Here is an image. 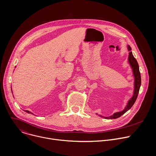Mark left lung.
<instances>
[{"label": "left lung", "instance_id": "obj_1", "mask_svg": "<svg viewBox=\"0 0 156 156\" xmlns=\"http://www.w3.org/2000/svg\"><path fill=\"white\" fill-rule=\"evenodd\" d=\"M128 50L129 51V56H128V62L130 64V66H131V69L133 70V76L135 77V83H134V93H133V97L128 101V102L124 108L123 110L121 111V112H116L114 114L112 115L109 116V117H104L102 115H99L101 117L105 119H117L120 117H121L123 114H124L125 112H126L127 111L131 108V107L133 105V104H135L138 93L140 91V88L141 86V74L140 72V69H139V65L137 62V60L136 58L133 56L132 52H131V47L128 45ZM98 115V114H97Z\"/></svg>", "mask_w": 156, "mask_h": 156}]
</instances>
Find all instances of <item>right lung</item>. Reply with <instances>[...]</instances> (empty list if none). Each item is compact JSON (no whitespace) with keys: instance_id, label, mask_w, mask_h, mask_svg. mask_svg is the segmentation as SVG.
Wrapping results in <instances>:
<instances>
[{"instance_id":"obj_1","label":"right lung","mask_w":156,"mask_h":156,"mask_svg":"<svg viewBox=\"0 0 156 156\" xmlns=\"http://www.w3.org/2000/svg\"><path fill=\"white\" fill-rule=\"evenodd\" d=\"M11 90H12V88H11ZM25 112H27V113H28V114H30V113H31L30 112V111H28V110H25ZM32 114V113H31Z\"/></svg>"}]
</instances>
